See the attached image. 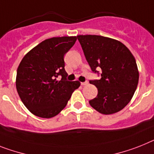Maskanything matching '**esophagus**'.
I'll return each instance as SVG.
<instances>
[{
    "label": "esophagus",
    "instance_id": "obj_1",
    "mask_svg": "<svg viewBox=\"0 0 154 154\" xmlns=\"http://www.w3.org/2000/svg\"><path fill=\"white\" fill-rule=\"evenodd\" d=\"M88 84V81H85V82H81V85H82V86H85V85H87Z\"/></svg>",
    "mask_w": 154,
    "mask_h": 154
}]
</instances>
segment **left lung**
<instances>
[{"mask_svg":"<svg viewBox=\"0 0 154 154\" xmlns=\"http://www.w3.org/2000/svg\"><path fill=\"white\" fill-rule=\"evenodd\" d=\"M77 39L91 70H102L100 79L90 81L98 89V95L89 104L103 114L117 113L131 101L138 85L135 57L121 41L109 37L78 35Z\"/></svg>","mask_w":154,"mask_h":154,"instance_id":"left-lung-1","label":"left lung"}]
</instances>
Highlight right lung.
<instances>
[{
    "label": "right lung",
    "instance_id": "1",
    "mask_svg": "<svg viewBox=\"0 0 154 154\" xmlns=\"http://www.w3.org/2000/svg\"><path fill=\"white\" fill-rule=\"evenodd\" d=\"M77 37H52L31 49L17 69L16 89L23 104L31 113L42 118L59 114L66 106L79 81L66 80L64 55ZM61 75L62 79L57 81Z\"/></svg>",
    "mask_w": 154,
    "mask_h": 154
}]
</instances>
